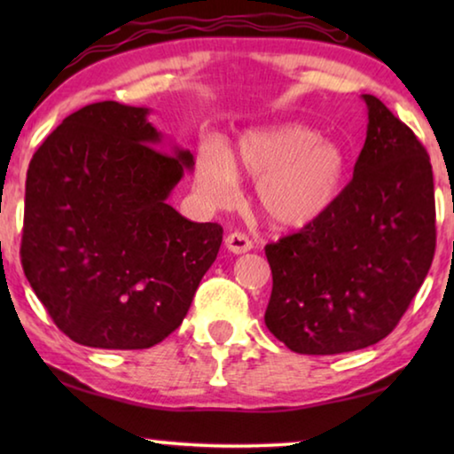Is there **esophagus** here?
Listing matches in <instances>:
<instances>
[{"label":"esophagus","instance_id":"esophagus-1","mask_svg":"<svg viewBox=\"0 0 454 454\" xmlns=\"http://www.w3.org/2000/svg\"><path fill=\"white\" fill-rule=\"evenodd\" d=\"M226 248L232 252V254H244V252H250L254 248V244L248 236H244L242 232H232L226 238Z\"/></svg>","mask_w":454,"mask_h":454}]
</instances>
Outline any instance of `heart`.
<instances>
[{"instance_id":"b5f03b06","label":"heart","mask_w":454,"mask_h":454,"mask_svg":"<svg viewBox=\"0 0 454 454\" xmlns=\"http://www.w3.org/2000/svg\"><path fill=\"white\" fill-rule=\"evenodd\" d=\"M256 180V202L274 228L301 230L336 204L347 178L340 145L302 124L256 128L238 137L234 152L206 148L196 158V188L214 208L240 194V176Z\"/></svg>"}]
</instances>
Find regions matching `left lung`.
Instances as JSON below:
<instances>
[{
    "label": "left lung",
    "mask_w": 454,
    "mask_h": 454,
    "mask_svg": "<svg viewBox=\"0 0 454 454\" xmlns=\"http://www.w3.org/2000/svg\"><path fill=\"white\" fill-rule=\"evenodd\" d=\"M366 140L336 204L266 246L264 322L298 355L360 350L393 333L433 264V166L412 129L363 96Z\"/></svg>",
    "instance_id": "left-lung-1"
}]
</instances>
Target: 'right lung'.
Here are the masks:
<instances>
[{"label":"right lung","mask_w":454,"mask_h":454,"mask_svg":"<svg viewBox=\"0 0 454 454\" xmlns=\"http://www.w3.org/2000/svg\"><path fill=\"white\" fill-rule=\"evenodd\" d=\"M148 114L90 104L29 162L21 266L56 326L83 347L162 342L222 244L216 222H190L168 204L194 156L158 150L162 134Z\"/></svg>","instance_id":"obj_1"}]
</instances>
